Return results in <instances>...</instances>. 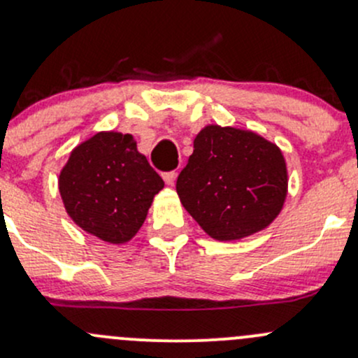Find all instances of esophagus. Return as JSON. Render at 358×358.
<instances>
[{"label":"esophagus","instance_id":"obj_1","mask_svg":"<svg viewBox=\"0 0 358 358\" xmlns=\"http://www.w3.org/2000/svg\"><path fill=\"white\" fill-rule=\"evenodd\" d=\"M176 176H178V173H176V171H169V173H164L163 178H164V182H166V185H175Z\"/></svg>","mask_w":358,"mask_h":358}]
</instances>
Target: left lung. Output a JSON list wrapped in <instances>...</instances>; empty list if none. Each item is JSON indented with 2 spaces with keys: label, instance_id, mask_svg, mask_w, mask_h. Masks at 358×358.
Listing matches in <instances>:
<instances>
[{
  "label": "left lung",
  "instance_id": "8db88e82",
  "mask_svg": "<svg viewBox=\"0 0 358 358\" xmlns=\"http://www.w3.org/2000/svg\"><path fill=\"white\" fill-rule=\"evenodd\" d=\"M187 213L214 240L262 231L281 213L288 171L281 149L252 130L208 125L176 180Z\"/></svg>",
  "mask_w": 358,
  "mask_h": 358
}]
</instances>
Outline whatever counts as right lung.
I'll use <instances>...</instances> for the list:
<instances>
[{"label": "right lung", "mask_w": 358, "mask_h": 358, "mask_svg": "<svg viewBox=\"0 0 358 358\" xmlns=\"http://www.w3.org/2000/svg\"><path fill=\"white\" fill-rule=\"evenodd\" d=\"M164 187L130 134L99 131L59 171L63 206L77 227L108 243L130 242Z\"/></svg>", "instance_id": "obj_1"}]
</instances>
